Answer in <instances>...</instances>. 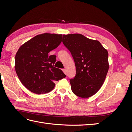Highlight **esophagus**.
<instances>
[{
  "label": "esophagus",
  "mask_w": 132,
  "mask_h": 132,
  "mask_svg": "<svg viewBox=\"0 0 132 132\" xmlns=\"http://www.w3.org/2000/svg\"><path fill=\"white\" fill-rule=\"evenodd\" d=\"M62 71H63V72H64V74H66V70L65 69H62Z\"/></svg>",
  "instance_id": "1"
}]
</instances>
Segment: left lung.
Returning <instances> with one entry per match:
<instances>
[{"instance_id": "left-lung-1", "label": "left lung", "mask_w": 132, "mask_h": 132, "mask_svg": "<svg viewBox=\"0 0 132 132\" xmlns=\"http://www.w3.org/2000/svg\"><path fill=\"white\" fill-rule=\"evenodd\" d=\"M62 43L73 57L76 75L70 83L73 93L82 98L99 90L109 69L108 53L99 41L80 34L63 35Z\"/></svg>"}]
</instances>
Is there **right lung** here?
<instances>
[{
  "label": "right lung",
  "mask_w": 132,
  "mask_h": 132,
  "mask_svg": "<svg viewBox=\"0 0 132 132\" xmlns=\"http://www.w3.org/2000/svg\"><path fill=\"white\" fill-rule=\"evenodd\" d=\"M62 35L44 33L24 44L15 56V70L22 84L36 94L51 91L55 81L66 77L61 69L54 67L56 55L49 53L62 42Z\"/></svg>",
  "instance_id": "1"
}]
</instances>
